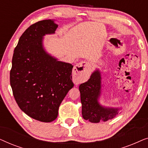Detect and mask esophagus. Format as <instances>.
<instances>
[{
    "mask_svg": "<svg viewBox=\"0 0 148 148\" xmlns=\"http://www.w3.org/2000/svg\"><path fill=\"white\" fill-rule=\"evenodd\" d=\"M92 69V65L89 62L83 61L79 62L75 66L73 71L75 80H82L88 75Z\"/></svg>",
    "mask_w": 148,
    "mask_h": 148,
    "instance_id": "obj_1",
    "label": "esophagus"
}]
</instances>
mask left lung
I'll use <instances>...</instances> for the list:
<instances>
[{
  "instance_id": "obj_1",
  "label": "left lung",
  "mask_w": 148,
  "mask_h": 148,
  "mask_svg": "<svg viewBox=\"0 0 148 148\" xmlns=\"http://www.w3.org/2000/svg\"><path fill=\"white\" fill-rule=\"evenodd\" d=\"M100 73L94 71L88 82L79 86L82 116L92 123L107 121L118 114V108H104L100 106L98 99L100 95Z\"/></svg>"
}]
</instances>
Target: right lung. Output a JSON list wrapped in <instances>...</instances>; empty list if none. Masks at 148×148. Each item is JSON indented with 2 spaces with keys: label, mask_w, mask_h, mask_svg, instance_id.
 <instances>
[{
  "label": "right lung",
  "mask_w": 148,
  "mask_h": 148,
  "mask_svg": "<svg viewBox=\"0 0 148 148\" xmlns=\"http://www.w3.org/2000/svg\"><path fill=\"white\" fill-rule=\"evenodd\" d=\"M58 25L42 20L30 25L20 37L12 59L10 84L22 111L41 122L57 118L58 108L69 90L73 66L46 53L42 37L54 34Z\"/></svg>",
  "instance_id": "1"
}]
</instances>
